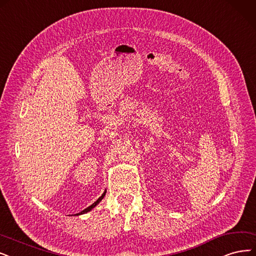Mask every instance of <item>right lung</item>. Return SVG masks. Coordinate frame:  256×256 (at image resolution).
Instances as JSON below:
<instances>
[{"label":"right lung","instance_id":"obj_1","mask_svg":"<svg viewBox=\"0 0 256 256\" xmlns=\"http://www.w3.org/2000/svg\"><path fill=\"white\" fill-rule=\"evenodd\" d=\"M105 194H106V191L103 193V194H102V196H100L98 198V200H96L94 204H92V205H91V206H89L88 208H86L85 210H83V211H82V212H80V213H78V214H83V213H87L88 211H90L91 209H92V208H94L96 205H98V204L102 200H103L104 198V196H105Z\"/></svg>","mask_w":256,"mask_h":256}]
</instances>
